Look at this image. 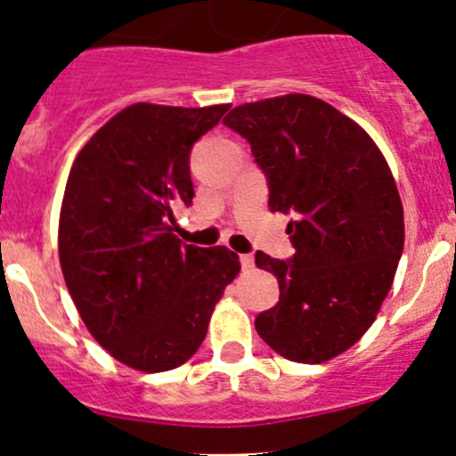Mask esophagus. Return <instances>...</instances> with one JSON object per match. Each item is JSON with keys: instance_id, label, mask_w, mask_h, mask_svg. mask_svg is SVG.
Listing matches in <instances>:
<instances>
[{"instance_id": "esophagus-1", "label": "esophagus", "mask_w": 456, "mask_h": 456, "mask_svg": "<svg viewBox=\"0 0 456 456\" xmlns=\"http://www.w3.org/2000/svg\"><path fill=\"white\" fill-rule=\"evenodd\" d=\"M240 265H242V269H245V271L254 269V256H251V254H240Z\"/></svg>"}]
</instances>
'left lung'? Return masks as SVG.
Listing matches in <instances>:
<instances>
[{
    "mask_svg": "<svg viewBox=\"0 0 456 456\" xmlns=\"http://www.w3.org/2000/svg\"><path fill=\"white\" fill-rule=\"evenodd\" d=\"M251 142L269 178L271 211L291 216V260L256 254L278 278L280 302L256 317L278 355L322 364L360 342L393 287L403 207L375 141L309 94L242 103L224 117Z\"/></svg>",
    "mask_w": 456,
    "mask_h": 456,
    "instance_id": "obj_1",
    "label": "left lung"
}]
</instances>
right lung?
<instances>
[{"instance_id": "1", "label": "right lung", "mask_w": 456, "mask_h": 456, "mask_svg": "<svg viewBox=\"0 0 456 456\" xmlns=\"http://www.w3.org/2000/svg\"><path fill=\"white\" fill-rule=\"evenodd\" d=\"M229 105L134 103L72 163L59 214V262L92 338L121 364L163 372L202 344L240 271L227 247L183 245L174 207L191 205V145Z\"/></svg>"}]
</instances>
